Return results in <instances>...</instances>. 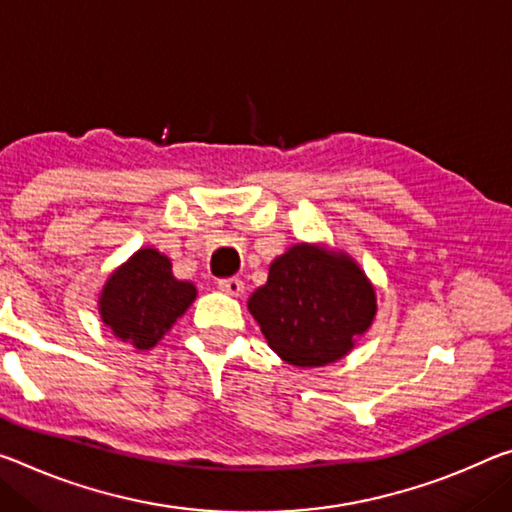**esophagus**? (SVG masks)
<instances>
[{
  "label": "esophagus",
  "mask_w": 512,
  "mask_h": 512,
  "mask_svg": "<svg viewBox=\"0 0 512 512\" xmlns=\"http://www.w3.org/2000/svg\"><path fill=\"white\" fill-rule=\"evenodd\" d=\"M218 289L225 291V294H230V296H241L243 294V282L239 278L221 280V282H218Z\"/></svg>",
  "instance_id": "34e87169"
}]
</instances>
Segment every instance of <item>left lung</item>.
<instances>
[{
    "mask_svg": "<svg viewBox=\"0 0 512 512\" xmlns=\"http://www.w3.org/2000/svg\"><path fill=\"white\" fill-rule=\"evenodd\" d=\"M266 342L294 367L342 360L376 316V291L346 253L296 243L248 298Z\"/></svg>",
    "mask_w": 512,
    "mask_h": 512,
    "instance_id": "obj_1",
    "label": "left lung"
}]
</instances>
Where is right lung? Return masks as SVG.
<instances>
[{"mask_svg":"<svg viewBox=\"0 0 512 512\" xmlns=\"http://www.w3.org/2000/svg\"><path fill=\"white\" fill-rule=\"evenodd\" d=\"M196 287L177 280L173 264L154 248H141L111 273L100 296V316L113 335L150 351L196 300Z\"/></svg>","mask_w":512,"mask_h":512,"instance_id":"1","label":"right lung"}]
</instances>
